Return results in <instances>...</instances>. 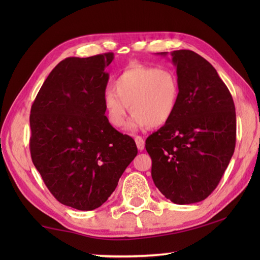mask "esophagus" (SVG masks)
Instances as JSON below:
<instances>
[{"label": "esophagus", "instance_id": "34e87169", "mask_svg": "<svg viewBox=\"0 0 260 260\" xmlns=\"http://www.w3.org/2000/svg\"><path fill=\"white\" fill-rule=\"evenodd\" d=\"M134 140H135V143H136V147L140 151H142L144 149V140L142 136H139V135H135L134 136Z\"/></svg>", "mask_w": 260, "mask_h": 260}]
</instances>
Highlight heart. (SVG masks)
<instances>
[{"label": "heart", "mask_w": 260, "mask_h": 260, "mask_svg": "<svg viewBox=\"0 0 260 260\" xmlns=\"http://www.w3.org/2000/svg\"><path fill=\"white\" fill-rule=\"evenodd\" d=\"M112 88L105 90L103 105L109 122L117 128L124 126L129 107L131 129L161 127L177 112L180 81L170 68L131 65L114 79Z\"/></svg>", "instance_id": "obj_1"}]
</instances>
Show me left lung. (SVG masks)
<instances>
[{"instance_id":"left-lung-1","label":"left lung","mask_w":260,"mask_h":260,"mask_svg":"<svg viewBox=\"0 0 260 260\" xmlns=\"http://www.w3.org/2000/svg\"><path fill=\"white\" fill-rule=\"evenodd\" d=\"M171 55L180 81L178 109L146 140V149L156 187L184 205L205 200L219 184L234 153L236 114L230 90L208 60L191 50Z\"/></svg>"}]
</instances>
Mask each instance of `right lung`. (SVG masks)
I'll use <instances>...</instances> for the list:
<instances>
[{"label":"right lung","instance_id":"add662e5","mask_svg":"<svg viewBox=\"0 0 260 260\" xmlns=\"http://www.w3.org/2000/svg\"><path fill=\"white\" fill-rule=\"evenodd\" d=\"M113 52L68 57L43 82L30 108L29 150L59 203L100 208L138 155L135 141L110 125L103 105Z\"/></svg>","mask_w":260,"mask_h":260}]
</instances>
